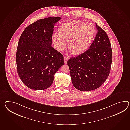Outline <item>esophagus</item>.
Wrapping results in <instances>:
<instances>
[{
  "label": "esophagus",
  "mask_w": 130,
  "mask_h": 130,
  "mask_svg": "<svg viewBox=\"0 0 130 130\" xmlns=\"http://www.w3.org/2000/svg\"><path fill=\"white\" fill-rule=\"evenodd\" d=\"M68 57H66V56H64V63L65 64H66L67 62V61L68 60Z\"/></svg>",
  "instance_id": "34e87169"
}]
</instances>
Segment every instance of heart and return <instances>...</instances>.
<instances>
[{
	"label": "heart",
	"mask_w": 130,
	"mask_h": 130,
	"mask_svg": "<svg viewBox=\"0 0 130 130\" xmlns=\"http://www.w3.org/2000/svg\"><path fill=\"white\" fill-rule=\"evenodd\" d=\"M95 29L92 24L81 20H74L60 26L59 33L54 32L52 40L59 51H63L68 42V48L72 55H78L90 46L95 35Z\"/></svg>",
	"instance_id": "1"
}]
</instances>
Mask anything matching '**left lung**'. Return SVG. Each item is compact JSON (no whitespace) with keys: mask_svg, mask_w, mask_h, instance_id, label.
Listing matches in <instances>:
<instances>
[{"mask_svg":"<svg viewBox=\"0 0 130 130\" xmlns=\"http://www.w3.org/2000/svg\"><path fill=\"white\" fill-rule=\"evenodd\" d=\"M98 32L89 49L67 61L72 84L77 90L90 91L101 86L110 74L112 49L106 32L98 26Z\"/></svg>","mask_w":130,"mask_h":130,"instance_id":"obj_1","label":"left lung"}]
</instances>
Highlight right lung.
Returning <instances> with one entry per match:
<instances>
[{"mask_svg":"<svg viewBox=\"0 0 130 130\" xmlns=\"http://www.w3.org/2000/svg\"><path fill=\"white\" fill-rule=\"evenodd\" d=\"M61 19L55 17L37 20L20 36L16 55L18 74L31 89L49 88L55 73L64 64L63 56L51 46L54 27Z\"/></svg>","mask_w":130,"mask_h":130,"instance_id":"1","label":"right lung"}]
</instances>
